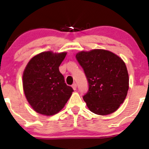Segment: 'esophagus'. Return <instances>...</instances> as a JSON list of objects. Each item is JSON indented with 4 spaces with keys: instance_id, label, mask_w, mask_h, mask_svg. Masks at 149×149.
Returning a JSON list of instances; mask_svg holds the SVG:
<instances>
[{
    "instance_id": "esophagus-1",
    "label": "esophagus",
    "mask_w": 149,
    "mask_h": 149,
    "mask_svg": "<svg viewBox=\"0 0 149 149\" xmlns=\"http://www.w3.org/2000/svg\"><path fill=\"white\" fill-rule=\"evenodd\" d=\"M72 88H73V90H74V91L76 90V88H77V84H76V83H74V84H72Z\"/></svg>"
}]
</instances>
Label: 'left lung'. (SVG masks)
<instances>
[{
  "instance_id": "obj_1",
  "label": "left lung",
  "mask_w": 149,
  "mask_h": 149,
  "mask_svg": "<svg viewBox=\"0 0 149 149\" xmlns=\"http://www.w3.org/2000/svg\"><path fill=\"white\" fill-rule=\"evenodd\" d=\"M76 57L88 83L83 99L89 110L99 115L115 112L123 103L129 89L128 72L123 61L100 49L80 52Z\"/></svg>"
}]
</instances>
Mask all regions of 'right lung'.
Instances as JSON below:
<instances>
[{
  "label": "right lung",
  "mask_w": 149,
  "mask_h": 149,
  "mask_svg": "<svg viewBox=\"0 0 149 149\" xmlns=\"http://www.w3.org/2000/svg\"><path fill=\"white\" fill-rule=\"evenodd\" d=\"M66 52H43L31 59L23 73V88L35 112L51 116L61 111L70 98L73 88L65 82L59 66Z\"/></svg>",
  "instance_id": "right-lung-1"
}]
</instances>
